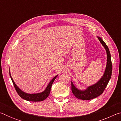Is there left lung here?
<instances>
[{
  "label": "left lung",
  "instance_id": "1",
  "mask_svg": "<svg viewBox=\"0 0 121 121\" xmlns=\"http://www.w3.org/2000/svg\"><path fill=\"white\" fill-rule=\"evenodd\" d=\"M97 37L100 43L104 47L107 53V64H106L105 72L99 81H98L95 84L89 86L84 90L77 89L71 81V91L73 95L79 99L88 100L99 97L103 93L111 78L112 63L109 48L102 38L98 36H97Z\"/></svg>",
  "mask_w": 121,
  "mask_h": 121
}]
</instances>
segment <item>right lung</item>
Segmentation results:
<instances>
[{
	"instance_id": "right-lung-1",
	"label": "right lung",
	"mask_w": 121,
	"mask_h": 121,
	"mask_svg": "<svg viewBox=\"0 0 121 121\" xmlns=\"http://www.w3.org/2000/svg\"><path fill=\"white\" fill-rule=\"evenodd\" d=\"M9 75H10V77H11V78L12 79V82H13L14 86L15 87V89L16 90V92H17L18 95H20V97L22 98V99H23L26 100H27V101H43V100H44L45 99H46V98L48 97L49 95H50L51 86H52L53 82L54 81L55 79H56V77L58 76V75L54 77H53V78L50 82V83L48 84V86H47L46 89H45L44 91H43L40 93L30 94V93H27L24 92H23L22 90H21L17 85H16V84L15 83V82H14V81H13V79L11 76L10 71H9Z\"/></svg>"
}]
</instances>
